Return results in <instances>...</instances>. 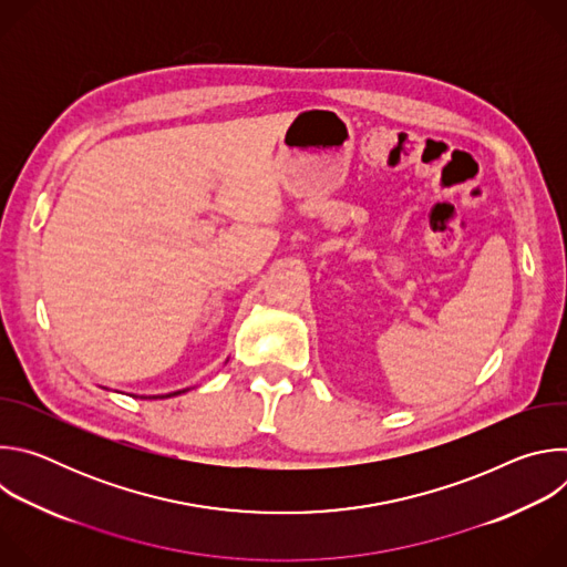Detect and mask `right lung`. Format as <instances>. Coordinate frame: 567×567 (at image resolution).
I'll return each instance as SVG.
<instances>
[{
	"label": "right lung",
	"mask_w": 567,
	"mask_h": 567,
	"mask_svg": "<svg viewBox=\"0 0 567 567\" xmlns=\"http://www.w3.org/2000/svg\"><path fill=\"white\" fill-rule=\"evenodd\" d=\"M188 390V388H186ZM186 390H177V392H171V394H156V396H141V399H166V396H175V394H182Z\"/></svg>",
	"instance_id": "obj_1"
}]
</instances>
